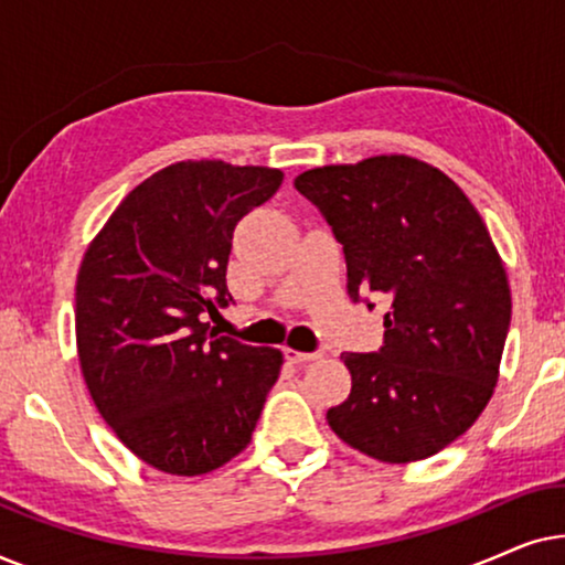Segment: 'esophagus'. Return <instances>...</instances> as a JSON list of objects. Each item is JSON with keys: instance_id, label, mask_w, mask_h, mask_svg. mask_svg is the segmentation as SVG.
<instances>
[{"instance_id": "34e87169", "label": "esophagus", "mask_w": 565, "mask_h": 565, "mask_svg": "<svg viewBox=\"0 0 565 565\" xmlns=\"http://www.w3.org/2000/svg\"><path fill=\"white\" fill-rule=\"evenodd\" d=\"M285 358L290 362H296V365H306V362H313L321 358V352H298L292 350V347H285Z\"/></svg>"}]
</instances>
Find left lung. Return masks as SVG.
<instances>
[{"label": "left lung", "mask_w": 565, "mask_h": 565, "mask_svg": "<svg viewBox=\"0 0 565 565\" xmlns=\"http://www.w3.org/2000/svg\"><path fill=\"white\" fill-rule=\"evenodd\" d=\"M296 190L342 244L354 303L391 306L381 350L342 354L352 391L329 427L383 462L437 455L499 381L512 292L489 228L450 177L396 153L308 169Z\"/></svg>", "instance_id": "1"}]
</instances>
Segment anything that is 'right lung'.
<instances>
[{
  "label": "right lung",
  "instance_id": "obj_1",
  "mask_svg": "<svg viewBox=\"0 0 565 565\" xmlns=\"http://www.w3.org/2000/svg\"><path fill=\"white\" fill-rule=\"evenodd\" d=\"M282 172L177 161L130 190L76 277V350L89 396L146 466L203 476L249 445L282 352L218 337L236 223Z\"/></svg>",
  "mask_w": 565,
  "mask_h": 565
}]
</instances>
